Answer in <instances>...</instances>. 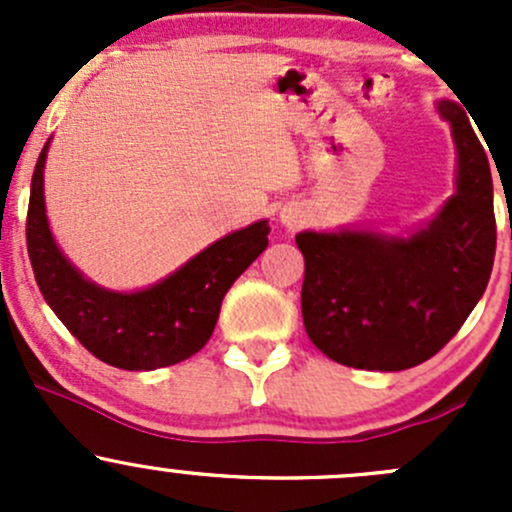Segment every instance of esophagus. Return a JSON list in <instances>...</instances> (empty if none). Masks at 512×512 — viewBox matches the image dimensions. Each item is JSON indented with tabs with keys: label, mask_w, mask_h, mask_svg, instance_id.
I'll return each mask as SVG.
<instances>
[{
	"label": "esophagus",
	"mask_w": 512,
	"mask_h": 512,
	"mask_svg": "<svg viewBox=\"0 0 512 512\" xmlns=\"http://www.w3.org/2000/svg\"><path fill=\"white\" fill-rule=\"evenodd\" d=\"M280 220H282V225H285V227H297L299 223H302V215H299V210L285 208L280 213Z\"/></svg>",
	"instance_id": "esophagus-1"
}]
</instances>
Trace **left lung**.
<instances>
[{"instance_id":"obj_1","label":"left lung","mask_w":512,"mask_h":512,"mask_svg":"<svg viewBox=\"0 0 512 512\" xmlns=\"http://www.w3.org/2000/svg\"><path fill=\"white\" fill-rule=\"evenodd\" d=\"M456 143V193L406 235L374 227L299 232L302 317L337 364L401 371L441 352L488 287L495 257L493 178L468 113L441 98Z\"/></svg>"}]
</instances>
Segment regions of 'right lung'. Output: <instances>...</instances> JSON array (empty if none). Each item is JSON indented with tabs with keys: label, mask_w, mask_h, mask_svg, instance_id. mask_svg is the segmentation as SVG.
<instances>
[{
	"label": "right lung",
	"mask_w": 512,
	"mask_h": 512,
	"mask_svg": "<svg viewBox=\"0 0 512 512\" xmlns=\"http://www.w3.org/2000/svg\"><path fill=\"white\" fill-rule=\"evenodd\" d=\"M49 143L36 160L27 215L29 260L46 304L96 359L118 369L153 371L200 352L218 324L227 289L267 247V220L220 237L156 285L106 289L81 275L51 235L44 203Z\"/></svg>",
	"instance_id": "1"
}]
</instances>
